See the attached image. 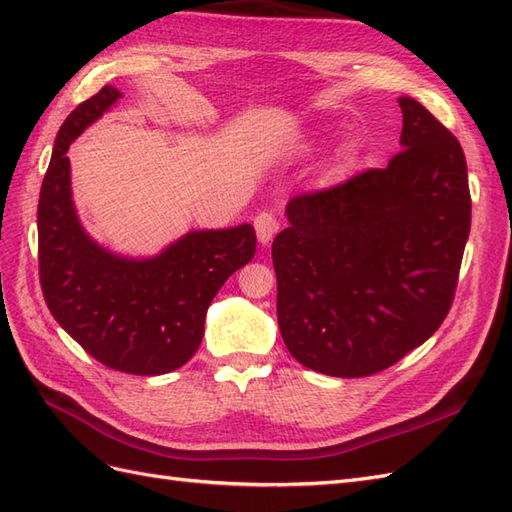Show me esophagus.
Here are the masks:
<instances>
[{
	"instance_id": "esophagus-1",
	"label": "esophagus",
	"mask_w": 512,
	"mask_h": 512,
	"mask_svg": "<svg viewBox=\"0 0 512 512\" xmlns=\"http://www.w3.org/2000/svg\"><path fill=\"white\" fill-rule=\"evenodd\" d=\"M254 228H256V237L262 245H269L273 241V237L277 235V230H280V222L273 213L269 211H262L254 218Z\"/></svg>"
}]
</instances>
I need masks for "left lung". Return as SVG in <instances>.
<instances>
[{
	"label": "left lung",
	"instance_id": "obj_1",
	"mask_svg": "<svg viewBox=\"0 0 512 512\" xmlns=\"http://www.w3.org/2000/svg\"><path fill=\"white\" fill-rule=\"evenodd\" d=\"M399 106L389 166L294 196L271 247L284 344L327 376L391 367L453 303L472 220L466 156L421 102L401 96Z\"/></svg>",
	"mask_w": 512,
	"mask_h": 512
}]
</instances>
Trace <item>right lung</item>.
<instances>
[{
  "mask_svg": "<svg viewBox=\"0 0 512 512\" xmlns=\"http://www.w3.org/2000/svg\"><path fill=\"white\" fill-rule=\"evenodd\" d=\"M119 98L117 87L104 85L57 132L38 203L40 284L53 318L96 361L160 376L192 359L213 297L254 258L256 232L252 224L190 230L149 258L91 239L74 209L66 153Z\"/></svg>",
  "mask_w": 512,
  "mask_h": 512,
  "instance_id": "obj_1",
  "label": "right lung"
}]
</instances>
